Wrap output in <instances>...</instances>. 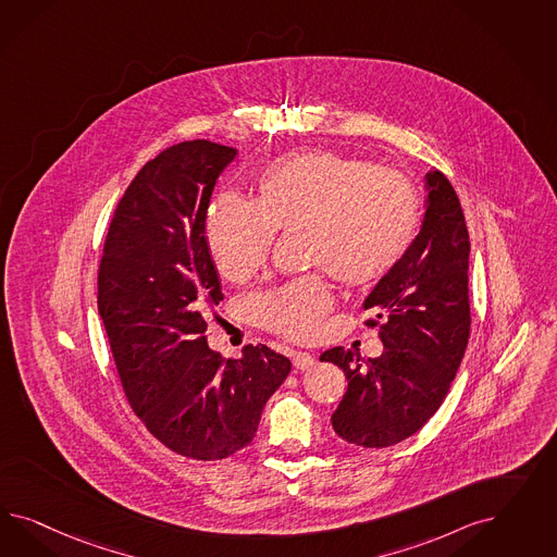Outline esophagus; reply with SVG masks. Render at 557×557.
Masks as SVG:
<instances>
[{"label":"esophagus","mask_w":557,"mask_h":557,"mask_svg":"<svg viewBox=\"0 0 557 557\" xmlns=\"http://www.w3.org/2000/svg\"><path fill=\"white\" fill-rule=\"evenodd\" d=\"M292 363H294L296 370H308V368H312L317 363V359H314V355L296 351V354L292 355Z\"/></svg>","instance_id":"esophagus-1"}]
</instances>
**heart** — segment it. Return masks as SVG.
<instances>
[{"label":"heart","mask_w":557,"mask_h":557,"mask_svg":"<svg viewBox=\"0 0 557 557\" xmlns=\"http://www.w3.org/2000/svg\"><path fill=\"white\" fill-rule=\"evenodd\" d=\"M257 200L222 194L208 210L206 240L222 277L245 284L268 261L275 233H306L308 265L345 286H370L405 257L419 228L410 180L361 157L289 154L265 169ZM333 306L321 275H304L255 298L261 326L308 341Z\"/></svg>","instance_id":"heart-1"}]
</instances>
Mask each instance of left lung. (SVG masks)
<instances>
[{
	"label": "left lung",
	"instance_id": "8db88e82",
	"mask_svg": "<svg viewBox=\"0 0 557 557\" xmlns=\"http://www.w3.org/2000/svg\"><path fill=\"white\" fill-rule=\"evenodd\" d=\"M426 212L398 265L363 308L373 310L384 354L361 359L333 347L321 355L345 371L347 392L331 422L359 447H389L414 435L445 400L470 338V235L456 189L437 171L424 175Z\"/></svg>",
	"mask_w": 557,
	"mask_h": 557
}]
</instances>
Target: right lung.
I'll list each match as a JSON object with an SVG mask.
<instances>
[{"mask_svg": "<svg viewBox=\"0 0 557 557\" xmlns=\"http://www.w3.org/2000/svg\"><path fill=\"white\" fill-rule=\"evenodd\" d=\"M236 149L186 140L136 173L110 222L98 310L136 417L171 451L224 459L253 441L289 359L265 345L224 359L203 337L222 300L206 214Z\"/></svg>", "mask_w": 557, "mask_h": 557, "instance_id": "right-lung-1", "label": "right lung"}]
</instances>
